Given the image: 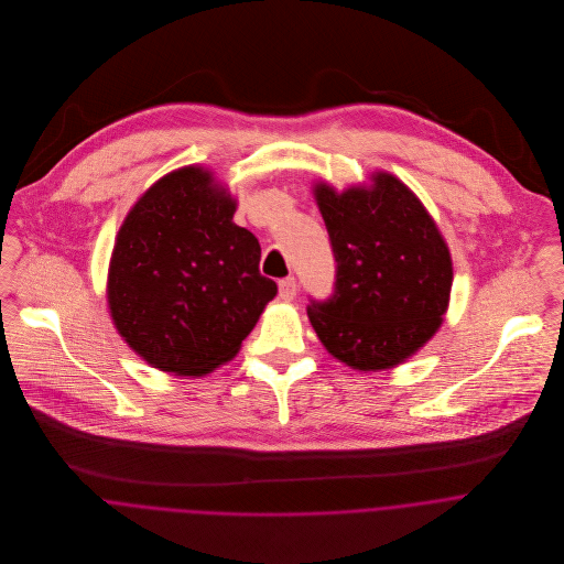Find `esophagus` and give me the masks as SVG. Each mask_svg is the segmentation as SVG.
<instances>
[{
	"instance_id": "obj_1",
	"label": "esophagus",
	"mask_w": 564,
	"mask_h": 564,
	"mask_svg": "<svg viewBox=\"0 0 564 564\" xmlns=\"http://www.w3.org/2000/svg\"><path fill=\"white\" fill-rule=\"evenodd\" d=\"M278 291H280V300L291 302V300L297 295V280H295V278H284V280H280Z\"/></svg>"
}]
</instances>
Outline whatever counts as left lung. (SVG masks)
Masks as SVG:
<instances>
[{
    "mask_svg": "<svg viewBox=\"0 0 564 564\" xmlns=\"http://www.w3.org/2000/svg\"><path fill=\"white\" fill-rule=\"evenodd\" d=\"M373 184L315 197L336 260L334 293L311 300L308 319L325 349L358 371L389 369L441 327L452 256L416 195L391 173Z\"/></svg>",
    "mask_w": 564,
    "mask_h": 564,
    "instance_id": "left-lung-1",
    "label": "left lung"
}]
</instances>
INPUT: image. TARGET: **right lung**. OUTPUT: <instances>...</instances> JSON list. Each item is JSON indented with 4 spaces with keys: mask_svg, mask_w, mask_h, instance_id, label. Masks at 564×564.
Wrapping results in <instances>:
<instances>
[{
    "mask_svg": "<svg viewBox=\"0 0 564 564\" xmlns=\"http://www.w3.org/2000/svg\"><path fill=\"white\" fill-rule=\"evenodd\" d=\"M235 210L210 171L184 166L134 204L117 235L108 308L123 340L161 371L204 376L232 360L278 293Z\"/></svg>",
    "mask_w": 564,
    "mask_h": 564,
    "instance_id": "right-lung-1",
    "label": "right lung"
}]
</instances>
